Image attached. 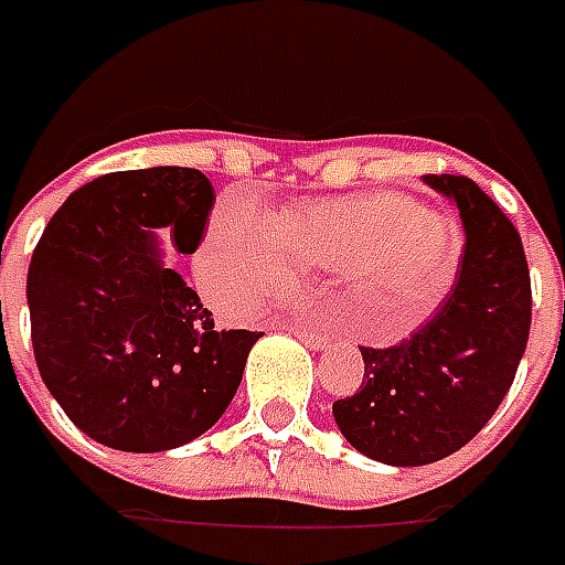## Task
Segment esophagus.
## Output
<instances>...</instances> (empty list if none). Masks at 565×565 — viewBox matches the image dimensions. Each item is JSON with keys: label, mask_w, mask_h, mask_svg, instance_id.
I'll return each mask as SVG.
<instances>
[{"label": "esophagus", "mask_w": 565, "mask_h": 565, "mask_svg": "<svg viewBox=\"0 0 565 565\" xmlns=\"http://www.w3.org/2000/svg\"><path fill=\"white\" fill-rule=\"evenodd\" d=\"M291 332H295L297 338H303L306 344L309 347H323L327 344V332H318V329H309V327H291Z\"/></svg>", "instance_id": "esophagus-1"}]
</instances>
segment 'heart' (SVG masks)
I'll return each instance as SVG.
<instances>
[{
	"label": "heart",
	"instance_id": "heart-1",
	"mask_svg": "<svg viewBox=\"0 0 565 565\" xmlns=\"http://www.w3.org/2000/svg\"><path fill=\"white\" fill-rule=\"evenodd\" d=\"M300 270L347 274L355 295H376L385 332L403 335L435 311L458 265L452 221L396 192L315 201L265 221L256 206L227 201L212 212L198 274L221 303L250 309Z\"/></svg>",
	"mask_w": 565,
	"mask_h": 565
}]
</instances>
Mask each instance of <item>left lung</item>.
I'll return each mask as SVG.
<instances>
[{
  "instance_id": "obj_1",
  "label": "left lung",
  "mask_w": 565,
  "mask_h": 565,
  "mask_svg": "<svg viewBox=\"0 0 565 565\" xmlns=\"http://www.w3.org/2000/svg\"><path fill=\"white\" fill-rule=\"evenodd\" d=\"M461 210L455 288L426 327L394 347H359L364 382L332 405L341 435L373 461L423 467L458 452L511 391L531 332L522 238L493 198L463 174H426Z\"/></svg>"
}]
</instances>
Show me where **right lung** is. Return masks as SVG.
<instances>
[{
  "mask_svg": "<svg viewBox=\"0 0 565 565\" xmlns=\"http://www.w3.org/2000/svg\"><path fill=\"white\" fill-rule=\"evenodd\" d=\"M215 192L180 166L113 171L66 198L29 268L31 344L66 417L121 452H166L210 431L262 332L218 329L151 230L180 254L204 238Z\"/></svg>",
  "mask_w": 565,
  "mask_h": 565,
  "instance_id": "right-lung-1",
  "label": "right lung"
}]
</instances>
